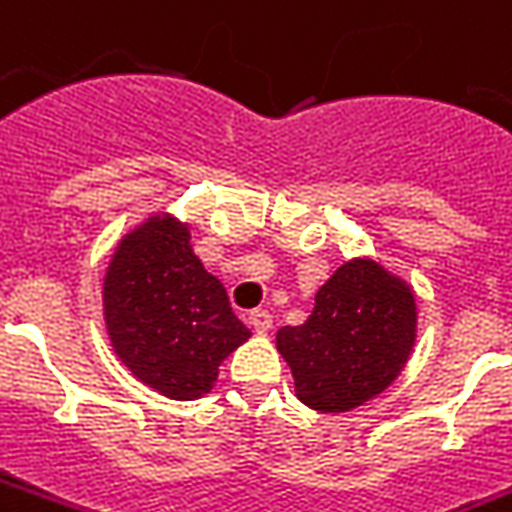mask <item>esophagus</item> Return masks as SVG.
Wrapping results in <instances>:
<instances>
[{"label": "esophagus", "instance_id": "34e87169", "mask_svg": "<svg viewBox=\"0 0 512 512\" xmlns=\"http://www.w3.org/2000/svg\"><path fill=\"white\" fill-rule=\"evenodd\" d=\"M249 324H252V330L263 335V332L271 330V313L268 310H252L249 313Z\"/></svg>", "mask_w": 512, "mask_h": 512}]
</instances>
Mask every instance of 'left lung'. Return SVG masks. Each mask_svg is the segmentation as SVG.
I'll use <instances>...</instances> for the list:
<instances>
[{
  "mask_svg": "<svg viewBox=\"0 0 512 512\" xmlns=\"http://www.w3.org/2000/svg\"><path fill=\"white\" fill-rule=\"evenodd\" d=\"M416 293L371 257L343 263L299 327L277 332L299 402L346 413L391 385L416 346Z\"/></svg>",
  "mask_w": 512,
  "mask_h": 512,
  "instance_id": "left-lung-1",
  "label": "left lung"
}]
</instances>
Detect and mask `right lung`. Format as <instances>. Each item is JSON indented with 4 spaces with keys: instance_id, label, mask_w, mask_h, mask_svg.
Instances as JSON below:
<instances>
[{
    "instance_id": "1",
    "label": "right lung",
    "mask_w": 512,
    "mask_h": 512,
    "mask_svg": "<svg viewBox=\"0 0 512 512\" xmlns=\"http://www.w3.org/2000/svg\"><path fill=\"white\" fill-rule=\"evenodd\" d=\"M102 305L113 352L132 377L180 402L210 393L224 357L252 335L219 277L194 255L188 224L171 213L121 238Z\"/></svg>"
}]
</instances>
